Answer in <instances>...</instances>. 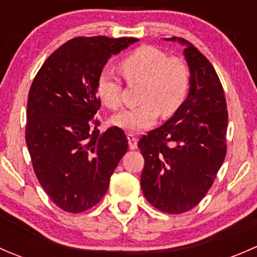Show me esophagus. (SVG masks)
<instances>
[{"label": "esophagus", "instance_id": "esophagus-1", "mask_svg": "<svg viewBox=\"0 0 257 257\" xmlns=\"http://www.w3.org/2000/svg\"><path fill=\"white\" fill-rule=\"evenodd\" d=\"M126 138H128V143H129V148L132 150H136L138 148V139L136 138V136L132 133L126 134Z\"/></svg>", "mask_w": 257, "mask_h": 257}]
</instances>
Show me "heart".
I'll return each mask as SVG.
<instances>
[{"label": "heart", "mask_w": 257, "mask_h": 257, "mask_svg": "<svg viewBox=\"0 0 257 257\" xmlns=\"http://www.w3.org/2000/svg\"><path fill=\"white\" fill-rule=\"evenodd\" d=\"M126 82L142 83L141 105L115 114L112 123L126 132H141L154 125L163 115L178 112L190 89V71L183 59L168 57L162 49L142 46L124 57L119 63ZM100 102L115 110L121 105V83L113 72H100L97 79Z\"/></svg>", "instance_id": "1"}]
</instances>
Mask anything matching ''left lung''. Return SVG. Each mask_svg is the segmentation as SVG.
I'll return each instance as SVG.
<instances>
[{
	"instance_id": "1",
	"label": "left lung",
	"mask_w": 257,
	"mask_h": 257,
	"mask_svg": "<svg viewBox=\"0 0 257 257\" xmlns=\"http://www.w3.org/2000/svg\"><path fill=\"white\" fill-rule=\"evenodd\" d=\"M184 47L190 71L185 102L162 126L142 137L141 186L148 201L168 214H183L200 203L226 155L227 110L214 67L190 42L165 38Z\"/></svg>"
}]
</instances>
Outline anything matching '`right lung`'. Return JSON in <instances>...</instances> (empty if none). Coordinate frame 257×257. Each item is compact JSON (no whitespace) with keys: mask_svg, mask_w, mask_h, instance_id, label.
Masks as SVG:
<instances>
[{"mask_svg":"<svg viewBox=\"0 0 257 257\" xmlns=\"http://www.w3.org/2000/svg\"><path fill=\"white\" fill-rule=\"evenodd\" d=\"M138 38L77 37L46 59L28 93L26 144L36 177L64 211H85L107 193L128 139L99 133L97 79L108 59Z\"/></svg>","mask_w":257,"mask_h":257,"instance_id":"add662e5","label":"right lung"}]
</instances>
